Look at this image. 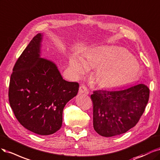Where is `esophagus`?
Listing matches in <instances>:
<instances>
[{
    "instance_id": "esophagus-1",
    "label": "esophagus",
    "mask_w": 160,
    "mask_h": 160,
    "mask_svg": "<svg viewBox=\"0 0 160 160\" xmlns=\"http://www.w3.org/2000/svg\"><path fill=\"white\" fill-rule=\"evenodd\" d=\"M79 93L80 94H88L89 91L88 90L86 86L84 84H82L79 88Z\"/></svg>"
}]
</instances>
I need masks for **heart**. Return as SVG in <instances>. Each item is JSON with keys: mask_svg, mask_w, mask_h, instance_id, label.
Here are the masks:
<instances>
[{"mask_svg": "<svg viewBox=\"0 0 160 160\" xmlns=\"http://www.w3.org/2000/svg\"><path fill=\"white\" fill-rule=\"evenodd\" d=\"M70 66L76 75L88 68H96L92 79L100 88H112L135 80L140 66L128 51L120 47H100L90 50L84 61L75 57L70 59Z\"/></svg>", "mask_w": 160, "mask_h": 160, "instance_id": "b5f03b06", "label": "heart"}]
</instances>
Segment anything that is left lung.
Returning a JSON list of instances; mask_svg holds the SVG:
<instances>
[{
    "label": "left lung",
    "instance_id": "1",
    "mask_svg": "<svg viewBox=\"0 0 160 160\" xmlns=\"http://www.w3.org/2000/svg\"><path fill=\"white\" fill-rule=\"evenodd\" d=\"M149 96V89L143 84L122 90L94 91L90 98L95 131L104 137L126 133L140 120Z\"/></svg>",
    "mask_w": 160,
    "mask_h": 160
}]
</instances>
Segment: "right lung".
Wrapping results in <instances>:
<instances>
[{"label":"right lung","instance_id":"right-lung-1","mask_svg":"<svg viewBox=\"0 0 160 160\" xmlns=\"http://www.w3.org/2000/svg\"><path fill=\"white\" fill-rule=\"evenodd\" d=\"M42 37L36 35L15 63L8 100L20 124L47 136L60 130L64 108L78 94L79 84L64 80L54 63L40 57Z\"/></svg>","mask_w":160,"mask_h":160}]
</instances>
